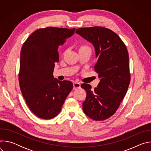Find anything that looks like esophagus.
I'll use <instances>...</instances> for the list:
<instances>
[{"label": "esophagus", "mask_w": 151, "mask_h": 151, "mask_svg": "<svg viewBox=\"0 0 151 151\" xmlns=\"http://www.w3.org/2000/svg\"><path fill=\"white\" fill-rule=\"evenodd\" d=\"M80 87H81V83L79 82L73 83V90H76Z\"/></svg>", "instance_id": "34e87169"}]
</instances>
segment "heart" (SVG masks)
<instances>
[{"label": "heart", "mask_w": 151, "mask_h": 151, "mask_svg": "<svg viewBox=\"0 0 151 151\" xmlns=\"http://www.w3.org/2000/svg\"><path fill=\"white\" fill-rule=\"evenodd\" d=\"M82 48H88V47H82Z\"/></svg>", "instance_id": "1"}]
</instances>
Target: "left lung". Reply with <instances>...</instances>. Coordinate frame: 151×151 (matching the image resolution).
<instances>
[{
	"instance_id": "8db88e82",
	"label": "left lung",
	"mask_w": 151,
	"mask_h": 151,
	"mask_svg": "<svg viewBox=\"0 0 151 151\" xmlns=\"http://www.w3.org/2000/svg\"><path fill=\"white\" fill-rule=\"evenodd\" d=\"M76 33L93 45L97 61L94 66L100 78L97 87L82 83L87 93L83 111L95 121L112 116L125 96L130 82L127 47L117 34L103 27L79 28Z\"/></svg>"
}]
</instances>
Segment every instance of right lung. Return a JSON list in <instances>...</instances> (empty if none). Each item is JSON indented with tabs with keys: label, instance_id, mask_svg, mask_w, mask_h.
I'll use <instances>...</instances> for the list:
<instances>
[{
	"label": "right lung",
	"instance_id": "1",
	"mask_svg": "<svg viewBox=\"0 0 151 151\" xmlns=\"http://www.w3.org/2000/svg\"><path fill=\"white\" fill-rule=\"evenodd\" d=\"M75 28L48 27L32 33L24 42L20 54L19 83L30 111L49 119L56 116L73 88L69 81L54 78L58 48L75 33Z\"/></svg>",
	"mask_w": 151,
	"mask_h": 151
}]
</instances>
